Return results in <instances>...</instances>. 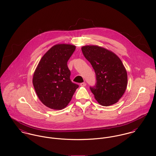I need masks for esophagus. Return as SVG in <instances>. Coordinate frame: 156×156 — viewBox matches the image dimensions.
I'll return each instance as SVG.
<instances>
[{"label": "esophagus", "mask_w": 156, "mask_h": 156, "mask_svg": "<svg viewBox=\"0 0 156 156\" xmlns=\"http://www.w3.org/2000/svg\"><path fill=\"white\" fill-rule=\"evenodd\" d=\"M80 86L82 87H85L86 86V83H81L80 84Z\"/></svg>", "instance_id": "obj_1"}]
</instances>
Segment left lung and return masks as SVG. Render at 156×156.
<instances>
[{
	"mask_svg": "<svg viewBox=\"0 0 156 156\" xmlns=\"http://www.w3.org/2000/svg\"><path fill=\"white\" fill-rule=\"evenodd\" d=\"M96 74L95 86L90 89L99 104L109 106L117 103L124 93L127 74L121 60L104 48L87 45L81 48Z\"/></svg>",
	"mask_w": 156,
	"mask_h": 156,
	"instance_id": "1",
	"label": "left lung"
}]
</instances>
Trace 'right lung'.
I'll return each mask as SVG.
<instances>
[{
	"label": "right lung",
	"mask_w": 156,
	"mask_h": 156,
	"mask_svg": "<svg viewBox=\"0 0 156 156\" xmlns=\"http://www.w3.org/2000/svg\"><path fill=\"white\" fill-rule=\"evenodd\" d=\"M75 50L72 45H55L44 55L35 70V91L42 104L51 109L65 108L79 87L71 81L67 65Z\"/></svg>",
	"instance_id": "obj_1"
}]
</instances>
